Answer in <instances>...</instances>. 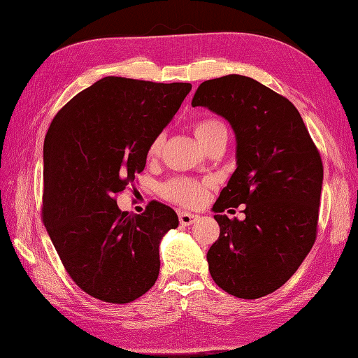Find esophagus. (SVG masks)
I'll use <instances>...</instances> for the list:
<instances>
[{
  "label": "esophagus",
  "instance_id": "34e87169",
  "mask_svg": "<svg viewBox=\"0 0 358 358\" xmlns=\"http://www.w3.org/2000/svg\"><path fill=\"white\" fill-rule=\"evenodd\" d=\"M179 215V221H180V224L182 225H185V227H188V225H191V224H194L196 222V220L199 218V215H194V213H189V212H179L178 213Z\"/></svg>",
  "mask_w": 358,
  "mask_h": 358
}]
</instances>
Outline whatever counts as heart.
Returning <instances> with one entry per match:
<instances>
[{
  "mask_svg": "<svg viewBox=\"0 0 358 358\" xmlns=\"http://www.w3.org/2000/svg\"><path fill=\"white\" fill-rule=\"evenodd\" d=\"M194 133H196L199 142L203 145V148L209 146L215 140L221 137L229 136V129H227L225 124L218 121V119H204L194 127ZM162 143H164V134H158L152 138V142L149 143L148 148V157L157 158L162 149ZM208 182H201L196 179L188 178H175L164 185H161V194L162 197L178 203L185 208H196V206L201 204L208 194Z\"/></svg>",
  "mask_w": 358,
  "mask_h": 358,
  "instance_id": "1",
  "label": "heart"
}]
</instances>
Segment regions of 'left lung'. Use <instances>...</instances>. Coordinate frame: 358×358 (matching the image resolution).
Here are the masks:
<instances>
[{"label": "left lung", "mask_w": 358, "mask_h": 358, "mask_svg": "<svg viewBox=\"0 0 358 358\" xmlns=\"http://www.w3.org/2000/svg\"><path fill=\"white\" fill-rule=\"evenodd\" d=\"M192 107L229 121L236 164L213 204L220 237L208 252L215 284L239 299L282 287L317 237L322 162L299 110L285 96L241 74L203 82ZM245 203V220L221 215Z\"/></svg>", "instance_id": "8db88e82"}]
</instances>
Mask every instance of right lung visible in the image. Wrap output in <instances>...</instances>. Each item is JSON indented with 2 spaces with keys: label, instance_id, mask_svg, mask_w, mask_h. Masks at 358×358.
I'll return each mask as SVG.
<instances>
[{
  "label": "right lung",
  "instance_id": "add662e5",
  "mask_svg": "<svg viewBox=\"0 0 358 358\" xmlns=\"http://www.w3.org/2000/svg\"><path fill=\"white\" fill-rule=\"evenodd\" d=\"M191 83L107 76L53 117L43 146V222L67 273L86 294L129 303L152 288L159 243L176 229V212L150 201L142 215L117 208L115 194L146 166Z\"/></svg>",
  "mask_w": 358,
  "mask_h": 358
}]
</instances>
